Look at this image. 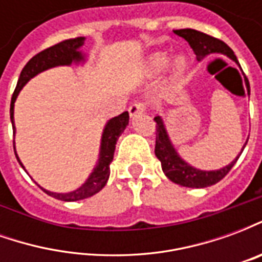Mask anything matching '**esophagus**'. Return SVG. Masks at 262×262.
Segmentation results:
<instances>
[{"instance_id":"obj_1","label":"esophagus","mask_w":262,"mask_h":262,"mask_svg":"<svg viewBox=\"0 0 262 262\" xmlns=\"http://www.w3.org/2000/svg\"><path fill=\"white\" fill-rule=\"evenodd\" d=\"M146 103L144 102H135L132 103L130 108H129V115H130L132 118H135L137 115L143 114V112H146Z\"/></svg>"}]
</instances>
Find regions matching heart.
I'll return each mask as SVG.
<instances>
[{
	"mask_svg": "<svg viewBox=\"0 0 262 262\" xmlns=\"http://www.w3.org/2000/svg\"><path fill=\"white\" fill-rule=\"evenodd\" d=\"M168 60H170V56L167 53H156L153 56H150V59H148L147 67L148 70L151 71V73H160L161 70L164 69L167 63H168ZM188 69V61L185 57H177L174 60V63H172V77L174 78H178V77H181Z\"/></svg>",
	"mask_w": 262,
	"mask_h": 262,
	"instance_id": "1",
	"label": "heart"
}]
</instances>
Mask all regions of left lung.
<instances>
[{
    "label": "left lung",
    "mask_w": 262,
    "mask_h": 262,
    "mask_svg": "<svg viewBox=\"0 0 262 262\" xmlns=\"http://www.w3.org/2000/svg\"><path fill=\"white\" fill-rule=\"evenodd\" d=\"M174 33L178 35V36L184 37L189 43L193 53L196 54L198 61L205 59L209 54L220 53L226 54L227 57H230L233 61H236L238 64L233 50L225 42H222L216 37L209 36L206 33L195 31V29H178V31H174ZM246 85H247V92L250 95V84H248L247 78H246ZM154 120L157 123L156 125V148H154V153L157 156V159L161 161V168L164 171L167 178L178 184V185H181V187L206 188L210 187V185H214L216 182H219L220 180H223L227 176V172L231 170V167L236 164V161L240 157V156H237L236 160H233L230 164L220 168V170H198L192 165L185 163L180 157V154L177 153V150L174 148L170 137H168V133L165 130V125L163 119L160 116H156ZM246 144H247V142H246ZM246 144L243 146V150L246 147ZM243 150L240 151V154L243 153Z\"/></svg>",
    "instance_id": "left-lung-1"
}]
</instances>
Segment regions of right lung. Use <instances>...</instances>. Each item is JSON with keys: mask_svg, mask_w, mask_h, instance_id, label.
Returning a JSON list of instances; mask_svg holds the SVG:
<instances>
[{"mask_svg": "<svg viewBox=\"0 0 262 262\" xmlns=\"http://www.w3.org/2000/svg\"><path fill=\"white\" fill-rule=\"evenodd\" d=\"M85 37H75V39H69V40H63V42L54 45L52 48L45 49L43 52L37 53L36 56H33L26 66L22 69L19 75V80L16 84L14 94H12V99H11V109H9V114H11V122H12V129H14L15 135V125H14V103L16 101V97L19 91L24 88L28 81L33 78L35 75L39 73H42L45 70L52 69L56 66H70L71 63H78L84 60V56L78 52V49L84 45ZM129 125V114L123 112L119 116H115L112 119L108 120V123L105 125L103 129L102 139H101V150H99V159L95 165V168L91 172V176L88 177L86 180L80 188H77L75 191L67 193H57V192H50L46 189H42L45 192L50 195V196L60 199V201H64V202H75V201H81V199H85L92 195H95L99 192L105 184L108 181L109 174H111V168L109 165L114 160V153H115V146L119 136L123 133L126 129V126ZM14 150H15V143H14ZM16 160L19 161V164L22 165V168L25 170L24 164L20 163L18 154L15 151ZM26 171V170H25Z\"/></svg>", "mask_w": 262, "mask_h": 262, "instance_id": "right-lung-1", "label": "right lung"}]
</instances>
